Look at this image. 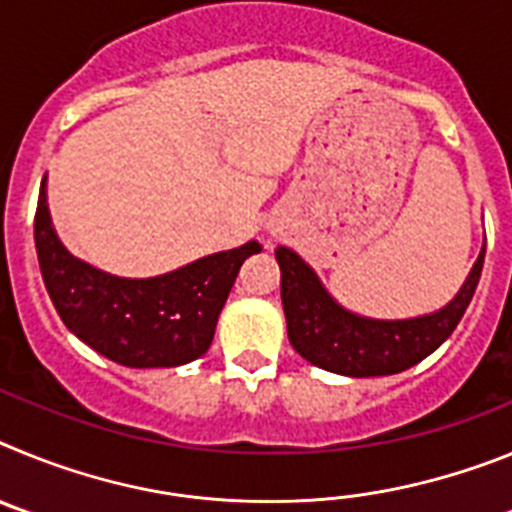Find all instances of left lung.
I'll return each mask as SVG.
<instances>
[{
  "label": "left lung",
  "mask_w": 512,
  "mask_h": 512,
  "mask_svg": "<svg viewBox=\"0 0 512 512\" xmlns=\"http://www.w3.org/2000/svg\"><path fill=\"white\" fill-rule=\"evenodd\" d=\"M277 264L289 343L297 354L312 366L343 377H387L431 356L454 333L482 277L485 243L459 292L446 305L397 320L369 318L343 307L320 282L318 271L292 248H277Z\"/></svg>",
  "instance_id": "obj_1"
}]
</instances>
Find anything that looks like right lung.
<instances>
[{
  "instance_id": "1",
  "label": "right lung",
  "mask_w": 512,
  "mask_h": 512,
  "mask_svg": "<svg viewBox=\"0 0 512 512\" xmlns=\"http://www.w3.org/2000/svg\"><path fill=\"white\" fill-rule=\"evenodd\" d=\"M35 251L45 289L79 341L130 369H166L207 354L235 277L248 256L261 253V243L210 253L158 277H117L63 246L48 210V176H43Z\"/></svg>"
}]
</instances>
